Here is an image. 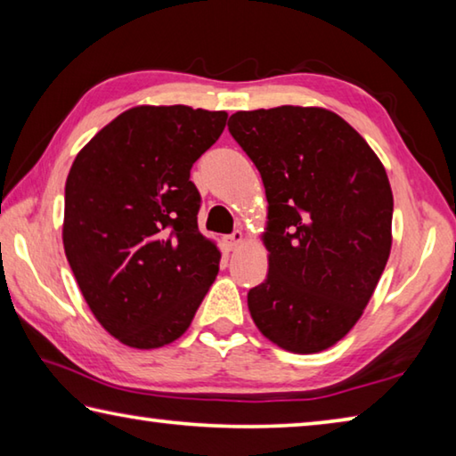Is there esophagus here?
Returning <instances> with one entry per match:
<instances>
[{"instance_id": "obj_1", "label": "esophagus", "mask_w": 456, "mask_h": 456, "mask_svg": "<svg viewBox=\"0 0 456 456\" xmlns=\"http://www.w3.org/2000/svg\"><path fill=\"white\" fill-rule=\"evenodd\" d=\"M225 243H227V247H229L231 251H235L237 247L243 243V233H241V229H235L233 233L227 235V237H225Z\"/></svg>"}]
</instances>
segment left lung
Masks as SVG:
<instances>
[{"label": "left lung", "mask_w": 456, "mask_h": 456, "mask_svg": "<svg viewBox=\"0 0 456 456\" xmlns=\"http://www.w3.org/2000/svg\"><path fill=\"white\" fill-rule=\"evenodd\" d=\"M229 133L269 203V272L247 293L251 318L283 350H326L360 320L388 261V176L364 138L323 108L235 112Z\"/></svg>", "instance_id": "left-lung-1"}]
</instances>
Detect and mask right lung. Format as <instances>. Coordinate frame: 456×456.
Returning <instances> with one entry per match:
<instances>
[{
  "label": "right lung",
  "mask_w": 456,
  "mask_h": 456,
  "mask_svg": "<svg viewBox=\"0 0 456 456\" xmlns=\"http://www.w3.org/2000/svg\"><path fill=\"white\" fill-rule=\"evenodd\" d=\"M227 112L136 106L78 152L66 181L64 249L92 314L130 348H160L191 326L219 272L200 235L195 160Z\"/></svg>",
  "instance_id": "right-lung-1"
}]
</instances>
